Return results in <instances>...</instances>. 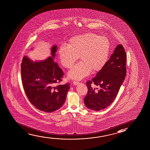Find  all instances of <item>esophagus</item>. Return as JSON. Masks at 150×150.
<instances>
[{
    "label": "esophagus",
    "mask_w": 150,
    "mask_h": 150,
    "mask_svg": "<svg viewBox=\"0 0 150 150\" xmlns=\"http://www.w3.org/2000/svg\"><path fill=\"white\" fill-rule=\"evenodd\" d=\"M78 83H78V81H73V83L74 85H78Z\"/></svg>",
    "instance_id": "1"
}]
</instances>
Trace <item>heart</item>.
<instances>
[{
  "label": "heart",
  "mask_w": 150,
  "mask_h": 150,
  "mask_svg": "<svg viewBox=\"0 0 150 150\" xmlns=\"http://www.w3.org/2000/svg\"><path fill=\"white\" fill-rule=\"evenodd\" d=\"M110 50V44L106 37L86 33L72 37L67 46H60L59 58L62 66L69 69L80 57L81 61L68 72L67 75L69 78L81 80L92 70L99 72L104 68L108 60Z\"/></svg>",
  "instance_id": "heart-1"
}]
</instances>
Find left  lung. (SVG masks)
I'll return each mask as SVG.
<instances>
[{
    "label": "left lung",
    "instance_id": "1",
    "mask_svg": "<svg viewBox=\"0 0 150 150\" xmlns=\"http://www.w3.org/2000/svg\"><path fill=\"white\" fill-rule=\"evenodd\" d=\"M126 54L123 46L118 45L104 68L87 81L84 103L88 108L100 111L113 102L126 76Z\"/></svg>",
    "mask_w": 150,
    "mask_h": 150
}]
</instances>
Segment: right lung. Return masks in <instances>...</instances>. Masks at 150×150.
<instances>
[{"label": "right lung", "instance_id": "add662e5", "mask_svg": "<svg viewBox=\"0 0 150 150\" xmlns=\"http://www.w3.org/2000/svg\"><path fill=\"white\" fill-rule=\"evenodd\" d=\"M56 45L51 47L52 56L42 61H33L23 57L21 64L22 81L30 102L40 110L51 112L60 108L66 100L69 83L54 85L62 81L63 73L54 59Z\"/></svg>", "mask_w": 150, "mask_h": 150}]
</instances>
